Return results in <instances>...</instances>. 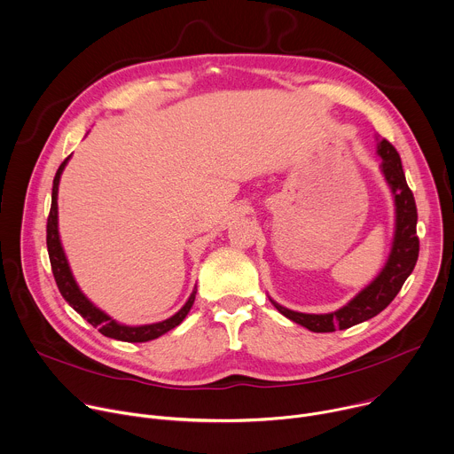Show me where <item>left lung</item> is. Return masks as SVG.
Listing matches in <instances>:
<instances>
[{"instance_id": "1", "label": "left lung", "mask_w": 454, "mask_h": 454, "mask_svg": "<svg viewBox=\"0 0 454 454\" xmlns=\"http://www.w3.org/2000/svg\"><path fill=\"white\" fill-rule=\"evenodd\" d=\"M378 153L383 157L381 169L387 183L395 197V238L392 254L381 274L364 290L359 292L347 306L327 315L297 313L271 301L286 318L308 327L313 333H333L336 329H348L359 322H365L381 313L401 292L404 281L413 271L419 259L417 238V206L411 190L408 188L403 171L401 157L394 145L387 139L378 143Z\"/></svg>"}]
</instances>
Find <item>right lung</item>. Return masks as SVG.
Instances as JSON below:
<instances>
[{
	"label": "right lung",
	"instance_id": "right-lung-1",
	"mask_svg": "<svg viewBox=\"0 0 454 454\" xmlns=\"http://www.w3.org/2000/svg\"><path fill=\"white\" fill-rule=\"evenodd\" d=\"M69 159V157H67ZM67 159H64V162L59 166L55 178H53V190H51V207H50V215H48V225H46V245H48V255H50V262H51V271L55 283L59 286L60 295L66 299V302L69 306H73V309L76 313H80L82 318H85L93 327H98V331L104 336L114 338V340H121V341H150L159 338L160 334L168 333L169 329L176 327L180 322L186 318V315L190 313L193 302H195V295L197 292L192 294V297L188 299V302L184 304V308L180 309L178 313H175L171 318L164 320V322H157V324H150V325H139V327H129V325H121L116 320H113L111 317H107L104 311H100L97 306L90 304L83 294L78 290L71 270L67 266V259L64 255V250L60 247V239H59V231H57V193H59V180H60V173L67 162Z\"/></svg>",
	"mask_w": 454,
	"mask_h": 454
}]
</instances>
